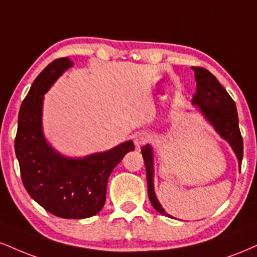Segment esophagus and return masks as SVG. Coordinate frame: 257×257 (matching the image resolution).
<instances>
[{"label": "esophagus", "mask_w": 257, "mask_h": 257, "mask_svg": "<svg viewBox=\"0 0 257 257\" xmlns=\"http://www.w3.org/2000/svg\"><path fill=\"white\" fill-rule=\"evenodd\" d=\"M149 140H150V135L147 134V133H144V132L137 133L134 137V144L137 147L145 145L146 143H149Z\"/></svg>", "instance_id": "esophagus-1"}]
</instances>
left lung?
<instances>
[{
  "mask_svg": "<svg viewBox=\"0 0 257 257\" xmlns=\"http://www.w3.org/2000/svg\"><path fill=\"white\" fill-rule=\"evenodd\" d=\"M192 70L197 82V91L192 99V105L196 106L197 110L213 125L215 132L229 144L233 152L235 153L238 166L240 168L241 159H243V138L238 124V113L234 101L213 73L203 67L194 66ZM141 153L145 161L150 202L159 214L173 217L164 210L155 193V186H153L155 166H153L152 146L147 144L141 149Z\"/></svg>",
  "mask_w": 257,
  "mask_h": 257,
  "instance_id": "obj_1",
  "label": "left lung"
}]
</instances>
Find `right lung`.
Instances as JSON below:
<instances>
[{"label":"right lung","instance_id":"add662e5","mask_svg":"<svg viewBox=\"0 0 257 257\" xmlns=\"http://www.w3.org/2000/svg\"><path fill=\"white\" fill-rule=\"evenodd\" d=\"M72 65L69 58L57 59L35 79L20 107L14 149L23 184L32 199L58 217L87 219L101 210L112 170L135 147L129 140L108 151L72 158L47 141L42 126L44 94Z\"/></svg>","mask_w":257,"mask_h":257}]
</instances>
